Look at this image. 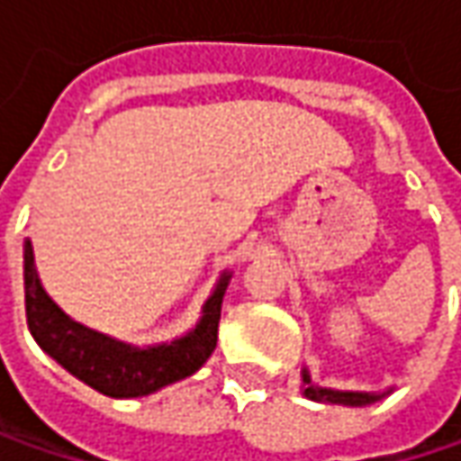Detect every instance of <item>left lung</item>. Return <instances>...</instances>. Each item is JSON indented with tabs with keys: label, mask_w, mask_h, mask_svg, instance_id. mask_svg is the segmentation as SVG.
Segmentation results:
<instances>
[{
	"label": "left lung",
	"mask_w": 461,
	"mask_h": 461,
	"mask_svg": "<svg viewBox=\"0 0 461 461\" xmlns=\"http://www.w3.org/2000/svg\"><path fill=\"white\" fill-rule=\"evenodd\" d=\"M304 382L310 384V376L304 374ZM304 394L310 400H317V402H338V405H369L376 397L374 394H364V392H332V390H320V387H307Z\"/></svg>",
	"instance_id": "left-lung-1"
}]
</instances>
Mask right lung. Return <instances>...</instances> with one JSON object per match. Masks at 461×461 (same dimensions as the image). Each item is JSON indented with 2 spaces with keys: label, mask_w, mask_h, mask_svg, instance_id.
<instances>
[{
  "label": "right lung",
  "mask_w": 461,
  "mask_h": 461,
  "mask_svg": "<svg viewBox=\"0 0 461 461\" xmlns=\"http://www.w3.org/2000/svg\"><path fill=\"white\" fill-rule=\"evenodd\" d=\"M227 278L230 276L221 278L219 289L206 302L203 320L188 338H180L170 346L136 350L74 325L64 312L56 310L38 284L32 250L31 245H25V317L38 346L92 390L108 397H139L191 376L206 364L216 348Z\"/></svg>",
  "instance_id": "obj_1"
}]
</instances>
